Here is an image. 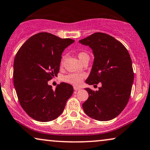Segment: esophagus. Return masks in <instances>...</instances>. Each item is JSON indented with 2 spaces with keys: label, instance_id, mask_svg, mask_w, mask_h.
Returning a JSON list of instances; mask_svg holds the SVG:
<instances>
[{
  "label": "esophagus",
  "instance_id": "obj_1",
  "mask_svg": "<svg viewBox=\"0 0 150 150\" xmlns=\"http://www.w3.org/2000/svg\"><path fill=\"white\" fill-rule=\"evenodd\" d=\"M73 88H74V90H75V91H78V90H79V89H80L79 87H77V86H74Z\"/></svg>",
  "mask_w": 150,
  "mask_h": 150
}]
</instances>
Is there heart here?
<instances>
[{"label": "heart", "instance_id": "obj_1", "mask_svg": "<svg viewBox=\"0 0 150 150\" xmlns=\"http://www.w3.org/2000/svg\"><path fill=\"white\" fill-rule=\"evenodd\" d=\"M77 57L81 62H82L86 57H88V55L85 52H79L77 53ZM64 64V59H62L61 61V66ZM85 77V75L83 73H71L66 75L64 77V81L69 84L75 85V86H79L81 84L82 79Z\"/></svg>", "mask_w": 150, "mask_h": 150}]
</instances>
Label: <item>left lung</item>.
Instances as JSON below:
<instances>
[{
  "label": "left lung",
  "instance_id": "8db88e82",
  "mask_svg": "<svg viewBox=\"0 0 150 150\" xmlns=\"http://www.w3.org/2000/svg\"><path fill=\"white\" fill-rule=\"evenodd\" d=\"M79 42L88 45L94 54L93 64L86 83L102 84L96 91L85 88L89 96L82 104L83 109L95 120H112L122 112L129 100L134 82L129 53L122 43L105 33H94Z\"/></svg>",
  "mask_w": 150,
  "mask_h": 150
}]
</instances>
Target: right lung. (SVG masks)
Returning a JSON list of instances; mask_svg holds the SVG:
<instances>
[{"mask_svg":"<svg viewBox=\"0 0 150 150\" xmlns=\"http://www.w3.org/2000/svg\"><path fill=\"white\" fill-rule=\"evenodd\" d=\"M74 41L40 33L29 38L15 56L13 78L17 97L24 111L35 120L56 119L73 94L72 85L62 82L53 90L48 81L57 76L62 52Z\"/></svg>","mask_w":150,"mask_h":150,"instance_id":"obj_1","label":"right lung"}]
</instances>
